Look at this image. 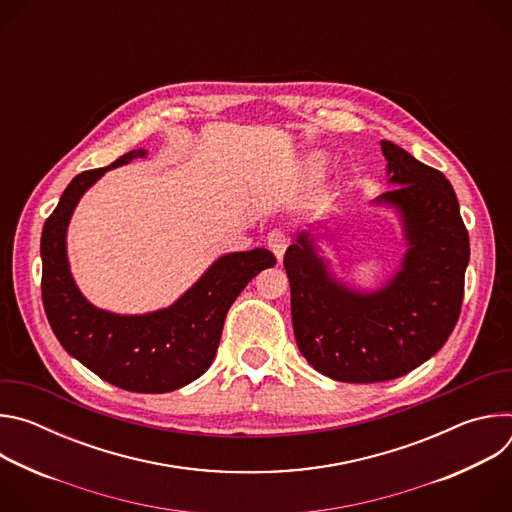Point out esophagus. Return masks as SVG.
Returning a JSON list of instances; mask_svg holds the SVG:
<instances>
[{"label": "esophagus", "instance_id": "34e87169", "mask_svg": "<svg viewBox=\"0 0 512 512\" xmlns=\"http://www.w3.org/2000/svg\"><path fill=\"white\" fill-rule=\"evenodd\" d=\"M289 245V237H287V231L285 229H273L269 235H267V247L273 251V255L281 261L283 259V253Z\"/></svg>", "mask_w": 512, "mask_h": 512}]
</instances>
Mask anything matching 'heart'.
<instances>
[{"mask_svg": "<svg viewBox=\"0 0 512 512\" xmlns=\"http://www.w3.org/2000/svg\"><path fill=\"white\" fill-rule=\"evenodd\" d=\"M314 168H316V170H320V168H322V160H316V164H314Z\"/></svg>", "mask_w": 512, "mask_h": 512, "instance_id": "obj_1", "label": "heart"}]
</instances>
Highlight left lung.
Instances as JSON below:
<instances>
[{
	"instance_id": "1",
	"label": "left lung",
	"mask_w": 512,
	"mask_h": 512,
	"mask_svg": "<svg viewBox=\"0 0 512 512\" xmlns=\"http://www.w3.org/2000/svg\"><path fill=\"white\" fill-rule=\"evenodd\" d=\"M389 182L375 204L401 214L407 253L377 291L336 281L310 233L283 257L291 322L312 367L342 383H381L407 375L450 338L462 310L470 239L448 178L391 141H381Z\"/></svg>"
}]
</instances>
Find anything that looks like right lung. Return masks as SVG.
Wrapping results in <instances>:
<instances>
[{
    "mask_svg": "<svg viewBox=\"0 0 512 512\" xmlns=\"http://www.w3.org/2000/svg\"><path fill=\"white\" fill-rule=\"evenodd\" d=\"M145 154L133 150L107 168L75 176L66 186L42 229V302L62 348L97 377L133 393H168L208 371L229 308L259 271L275 265V255L267 249L223 255L180 300L152 314L121 316L87 302L66 259L72 210L107 170Z\"/></svg>",
    "mask_w": 512,
    "mask_h": 512,
    "instance_id": "add662e5",
    "label": "right lung"
}]
</instances>
